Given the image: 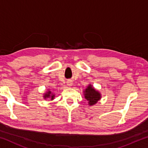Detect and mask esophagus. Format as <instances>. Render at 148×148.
I'll list each match as a JSON object with an SVG mask.
<instances>
[{"label": "esophagus", "mask_w": 148, "mask_h": 148, "mask_svg": "<svg viewBox=\"0 0 148 148\" xmlns=\"http://www.w3.org/2000/svg\"><path fill=\"white\" fill-rule=\"evenodd\" d=\"M66 84H67V86H68L71 87L72 85V82L71 81V80H68V81L66 82Z\"/></svg>", "instance_id": "obj_1"}]
</instances>
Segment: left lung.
I'll return each mask as SVG.
<instances>
[{
    "label": "left lung",
    "mask_w": 148,
    "mask_h": 148,
    "mask_svg": "<svg viewBox=\"0 0 148 148\" xmlns=\"http://www.w3.org/2000/svg\"><path fill=\"white\" fill-rule=\"evenodd\" d=\"M85 99L88 102L89 106H94L101 99V94L99 91L95 89L91 84H89L87 88L84 91Z\"/></svg>",
    "instance_id": "1"
}]
</instances>
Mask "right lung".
<instances>
[{"label":"right lung","mask_w":148,"mask_h":148,"mask_svg":"<svg viewBox=\"0 0 148 148\" xmlns=\"http://www.w3.org/2000/svg\"><path fill=\"white\" fill-rule=\"evenodd\" d=\"M43 97L44 99H51V101H52V100H53L55 98V95L50 91V89H47V91L46 92H44Z\"/></svg>","instance_id":"obj_1"}]
</instances>
